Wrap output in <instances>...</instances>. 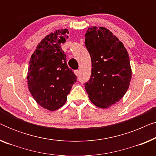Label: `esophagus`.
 I'll return each instance as SVG.
<instances>
[{"label": "esophagus", "instance_id": "obj_1", "mask_svg": "<svg viewBox=\"0 0 156 156\" xmlns=\"http://www.w3.org/2000/svg\"><path fill=\"white\" fill-rule=\"evenodd\" d=\"M74 74H75L76 76H78L79 74H80V72H79V70H74Z\"/></svg>", "mask_w": 156, "mask_h": 156}]
</instances>
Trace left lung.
Listing matches in <instances>:
<instances>
[{
  "label": "left lung",
  "mask_w": 156,
  "mask_h": 156,
  "mask_svg": "<svg viewBox=\"0 0 156 156\" xmlns=\"http://www.w3.org/2000/svg\"><path fill=\"white\" fill-rule=\"evenodd\" d=\"M85 46L91 59V74L85 89L90 101L101 108L119 102L131 80L129 56L122 42L104 27H91Z\"/></svg>",
  "instance_id": "obj_1"
}]
</instances>
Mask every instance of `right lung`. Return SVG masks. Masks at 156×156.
Returning <instances> with one entry per match:
<instances>
[{
  "label": "right lung",
  "instance_id": "1",
  "mask_svg": "<svg viewBox=\"0 0 156 156\" xmlns=\"http://www.w3.org/2000/svg\"><path fill=\"white\" fill-rule=\"evenodd\" d=\"M67 29L48 35L32 55L27 72V87L36 102L49 111H55L67 101L76 76L68 67L61 44L68 38Z\"/></svg>",
  "mask_w": 156,
  "mask_h": 156
}]
</instances>
